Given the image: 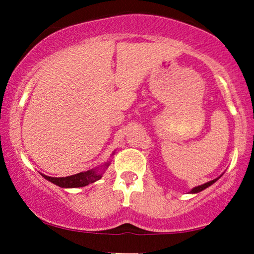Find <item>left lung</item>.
<instances>
[{"instance_id":"left-lung-1","label":"left lung","mask_w":254,"mask_h":254,"mask_svg":"<svg viewBox=\"0 0 254 254\" xmlns=\"http://www.w3.org/2000/svg\"><path fill=\"white\" fill-rule=\"evenodd\" d=\"M222 176V175H221ZM221 176H219V177H216V179H214V180H212V181H210V182H207V183H204V184H202V185H198V186H195L194 189H192L190 190V194H196V193H199V192H202V190H204L205 189H207L208 186H211V185H213L215 183V182L220 179Z\"/></svg>"}]
</instances>
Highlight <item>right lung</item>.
<instances>
[{
    "instance_id": "obj_1",
    "label": "right lung",
    "mask_w": 254,
    "mask_h": 254,
    "mask_svg": "<svg viewBox=\"0 0 254 254\" xmlns=\"http://www.w3.org/2000/svg\"><path fill=\"white\" fill-rule=\"evenodd\" d=\"M109 165H110V162H107L100 167L92 168V170L78 173V174L66 176V177H51L44 174H41V175L49 182H51V183H53L55 185L59 186V188H64V189L83 188V186H87L89 184L93 183V182L100 180L102 177V174H104V172L108 168Z\"/></svg>"
}]
</instances>
